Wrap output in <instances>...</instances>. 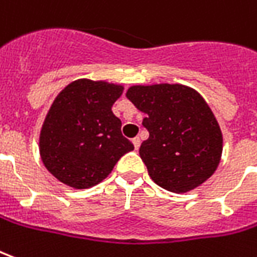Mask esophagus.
Masks as SVG:
<instances>
[{"mask_svg":"<svg viewBox=\"0 0 257 257\" xmlns=\"http://www.w3.org/2000/svg\"><path fill=\"white\" fill-rule=\"evenodd\" d=\"M132 143H134V146L136 150L141 147V139H139V138H134V139H132Z\"/></svg>","mask_w":257,"mask_h":257,"instance_id":"esophagus-1","label":"esophagus"}]
</instances>
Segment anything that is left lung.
Returning <instances> with one entry per match:
<instances>
[{
	"mask_svg": "<svg viewBox=\"0 0 257 257\" xmlns=\"http://www.w3.org/2000/svg\"><path fill=\"white\" fill-rule=\"evenodd\" d=\"M126 97L146 114L149 139L139 154L150 178L167 191L185 193L214 174L222 154V134L200 93L179 83L134 85Z\"/></svg>",
	"mask_w": 257,
	"mask_h": 257,
	"instance_id": "obj_1",
	"label": "left lung"
}]
</instances>
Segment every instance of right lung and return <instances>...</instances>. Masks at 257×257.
Segmentation results:
<instances>
[{"label":"right lung","mask_w":257,"mask_h":257,"mask_svg":"<svg viewBox=\"0 0 257 257\" xmlns=\"http://www.w3.org/2000/svg\"><path fill=\"white\" fill-rule=\"evenodd\" d=\"M123 86L78 79L54 98L39 138L41 161L48 172L73 189H87L107 178L118 160L134 150L121 134L112 104Z\"/></svg>","instance_id":"add662e5"}]
</instances>
